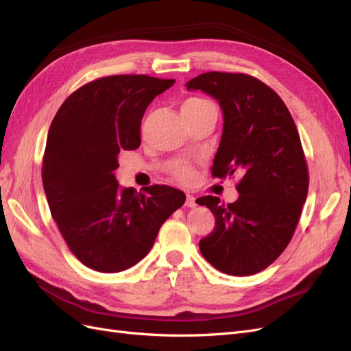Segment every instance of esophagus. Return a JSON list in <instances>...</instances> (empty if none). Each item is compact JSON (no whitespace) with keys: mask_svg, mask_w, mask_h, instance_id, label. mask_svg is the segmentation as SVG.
Returning <instances> with one entry per match:
<instances>
[{"mask_svg":"<svg viewBox=\"0 0 351 351\" xmlns=\"http://www.w3.org/2000/svg\"><path fill=\"white\" fill-rule=\"evenodd\" d=\"M185 206L186 207H195L197 204H195V198L193 197V195H189V194H186V199H185Z\"/></svg>","mask_w":351,"mask_h":351,"instance_id":"esophagus-1","label":"esophagus"}]
</instances>
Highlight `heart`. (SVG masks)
<instances>
[{
    "instance_id": "obj_1",
    "label": "heart",
    "mask_w": 351,
    "mask_h": 351,
    "mask_svg": "<svg viewBox=\"0 0 351 351\" xmlns=\"http://www.w3.org/2000/svg\"><path fill=\"white\" fill-rule=\"evenodd\" d=\"M204 104H208V101H206V99H203V98H188L184 103L182 108H194V107H199ZM173 173L179 179H182V181H188V179L193 178V167L188 165H179L173 169Z\"/></svg>"
}]
</instances>
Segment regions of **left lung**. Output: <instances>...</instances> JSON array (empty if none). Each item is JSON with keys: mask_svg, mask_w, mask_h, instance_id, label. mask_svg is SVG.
<instances>
[{"mask_svg": "<svg viewBox=\"0 0 351 351\" xmlns=\"http://www.w3.org/2000/svg\"><path fill=\"white\" fill-rule=\"evenodd\" d=\"M215 97L223 112L212 176L238 175L235 203L198 198L216 217L199 252L234 276L262 272L291 241L308 189V170L294 120L272 88L247 73L208 72L186 82Z\"/></svg>", "mask_w": 351, "mask_h": 351, "instance_id": "1", "label": "left lung"}]
</instances>
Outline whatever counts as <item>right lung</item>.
Returning a JSON list of instances; mask_svg holds the SVG:
<instances>
[{
  "mask_svg": "<svg viewBox=\"0 0 351 351\" xmlns=\"http://www.w3.org/2000/svg\"><path fill=\"white\" fill-rule=\"evenodd\" d=\"M175 79L98 77L70 94L49 126L43 184L53 219L79 262L114 274L152 250L165 220L185 203L167 185L120 189L119 154L141 144V119Z\"/></svg>",
  "mask_w": 351,
  "mask_h": 351,
  "instance_id": "1",
  "label": "right lung"
}]
</instances>
